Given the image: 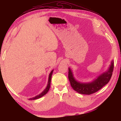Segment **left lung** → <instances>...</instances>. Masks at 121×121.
<instances>
[{
    "label": "left lung",
    "instance_id": "8db88e82",
    "mask_svg": "<svg viewBox=\"0 0 121 121\" xmlns=\"http://www.w3.org/2000/svg\"><path fill=\"white\" fill-rule=\"evenodd\" d=\"M114 68V62L112 60L108 70L100 74L91 82L88 83H82L77 81L74 77L73 72L69 68L68 78L71 85L74 91L78 93L84 95H91L97 92L108 83L111 78Z\"/></svg>",
    "mask_w": 121,
    "mask_h": 121
}]
</instances>
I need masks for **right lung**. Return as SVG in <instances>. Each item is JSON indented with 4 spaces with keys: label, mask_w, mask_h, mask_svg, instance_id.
I'll return each instance as SVG.
<instances>
[{
    "label": "right lung",
    "mask_w": 121,
    "mask_h": 121,
    "mask_svg": "<svg viewBox=\"0 0 121 121\" xmlns=\"http://www.w3.org/2000/svg\"><path fill=\"white\" fill-rule=\"evenodd\" d=\"M53 70L51 71V72L50 73L49 75L48 84H47V87H46V88L44 90H43V91L42 92H41L40 94L37 95V96H36L35 97H33V98H29V100H35V99H38V98H40L43 96L45 95H46V94L47 93L48 91H49V90L50 87V83H51V76H52V74L53 73Z\"/></svg>",
    "instance_id": "obj_1"
}]
</instances>
